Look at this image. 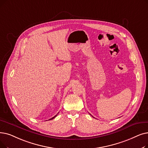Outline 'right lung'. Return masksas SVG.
<instances>
[{
    "label": "right lung",
    "instance_id": "obj_1",
    "mask_svg": "<svg viewBox=\"0 0 148 148\" xmlns=\"http://www.w3.org/2000/svg\"><path fill=\"white\" fill-rule=\"evenodd\" d=\"M56 116H57V115H55V116H54V117H53V118H51V119H49V120H52V119H54V118H55V117H56Z\"/></svg>",
    "mask_w": 148,
    "mask_h": 148
}]
</instances>
